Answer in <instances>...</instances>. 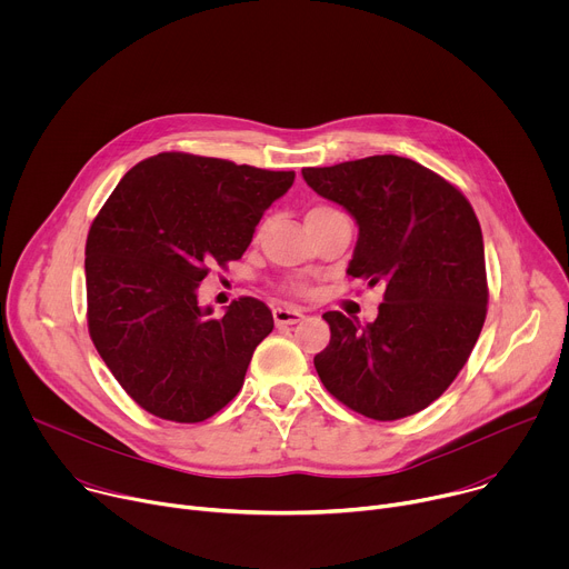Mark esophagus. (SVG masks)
Segmentation results:
<instances>
[{"label": "esophagus", "mask_w": 569, "mask_h": 569, "mask_svg": "<svg viewBox=\"0 0 569 569\" xmlns=\"http://www.w3.org/2000/svg\"><path fill=\"white\" fill-rule=\"evenodd\" d=\"M301 319H303V312L299 308H288V306L274 308V321L279 327H283V323H297Z\"/></svg>", "instance_id": "1"}]
</instances>
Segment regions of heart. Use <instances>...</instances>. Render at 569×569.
<instances>
[{
  "label": "heart",
  "mask_w": 569,
  "mask_h": 569,
  "mask_svg": "<svg viewBox=\"0 0 569 569\" xmlns=\"http://www.w3.org/2000/svg\"><path fill=\"white\" fill-rule=\"evenodd\" d=\"M317 211H329V207H315V209H310L308 213H317Z\"/></svg>",
  "instance_id": "b5f03b06"
}]
</instances>
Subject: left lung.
I'll use <instances>...</instances> for the list:
<instances>
[{
    "instance_id": "left-lung-1",
    "label": "left lung",
    "mask_w": 569,
    "mask_h": 569,
    "mask_svg": "<svg viewBox=\"0 0 569 569\" xmlns=\"http://www.w3.org/2000/svg\"><path fill=\"white\" fill-rule=\"evenodd\" d=\"M306 184L351 213L347 274L385 288L378 317L323 312L331 342L315 369L347 408L396 421L426 410L466 365L486 319L483 238L470 202L398 154L303 169Z\"/></svg>"
}]
</instances>
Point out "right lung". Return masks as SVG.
I'll use <instances>...</instances> for the list:
<instances>
[{"mask_svg":"<svg viewBox=\"0 0 569 569\" xmlns=\"http://www.w3.org/2000/svg\"><path fill=\"white\" fill-rule=\"evenodd\" d=\"M292 171L159 152L130 169L86 246L88 323L103 362L141 408L200 423L238 393L254 349L272 333L270 308L242 297L213 317L198 288L209 266L250 248Z\"/></svg>","mask_w":569,"mask_h":569,"instance_id":"right-lung-1","label":"right lung"}]
</instances>
